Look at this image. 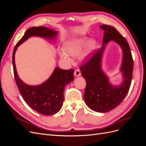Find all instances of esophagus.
I'll use <instances>...</instances> for the list:
<instances>
[{
    "mask_svg": "<svg viewBox=\"0 0 146 146\" xmlns=\"http://www.w3.org/2000/svg\"><path fill=\"white\" fill-rule=\"evenodd\" d=\"M80 75H81V72L78 69H77L74 71V76L75 77H78V76H80Z\"/></svg>",
    "mask_w": 146,
    "mask_h": 146,
    "instance_id": "esophagus-1",
    "label": "esophagus"
}]
</instances>
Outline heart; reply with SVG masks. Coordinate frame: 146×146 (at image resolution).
<instances>
[{
    "label": "heart",
    "instance_id": "heart-1",
    "mask_svg": "<svg viewBox=\"0 0 146 146\" xmlns=\"http://www.w3.org/2000/svg\"><path fill=\"white\" fill-rule=\"evenodd\" d=\"M98 46V41L95 38L90 39L85 36L72 38L64 44V49L60 50L59 55L61 58L68 63H72V56H78L80 55L82 61H86L91 58L94 51Z\"/></svg>",
    "mask_w": 146,
    "mask_h": 146
}]
</instances>
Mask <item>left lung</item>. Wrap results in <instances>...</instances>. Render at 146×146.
<instances>
[{
	"instance_id": "left-lung-1",
	"label": "left lung",
	"mask_w": 146,
	"mask_h": 146,
	"mask_svg": "<svg viewBox=\"0 0 146 146\" xmlns=\"http://www.w3.org/2000/svg\"><path fill=\"white\" fill-rule=\"evenodd\" d=\"M100 28L104 30L102 46L80 69L86 82L83 96L85 103L94 111L106 113L115 108L126 96L131 85L133 61L129 43L115 28L108 25H102ZM111 40L116 42L123 50L120 68L123 82L117 86L110 83L101 69V60L106 44Z\"/></svg>"
}]
</instances>
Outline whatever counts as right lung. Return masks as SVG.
<instances>
[{
  "instance_id": "right-lung-1",
  "label": "right lung",
  "mask_w": 146,
  "mask_h": 146,
  "mask_svg": "<svg viewBox=\"0 0 146 146\" xmlns=\"http://www.w3.org/2000/svg\"><path fill=\"white\" fill-rule=\"evenodd\" d=\"M58 32L46 27H31L26 31L23 37L17 42L13 52V66L16 85L21 96L29 107L42 115H54L60 111L64 101L65 86L74 80L72 69L64 70L56 67L50 77L39 85L25 83L17 74L15 55L18 47L31 36H38L55 41Z\"/></svg>"
}]
</instances>
